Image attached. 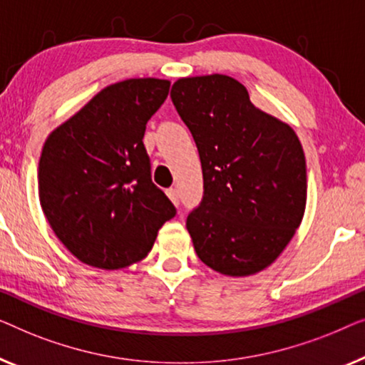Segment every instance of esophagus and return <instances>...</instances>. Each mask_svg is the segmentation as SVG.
Returning a JSON list of instances; mask_svg holds the SVG:
<instances>
[{"label":"esophagus","instance_id":"obj_1","mask_svg":"<svg viewBox=\"0 0 365 365\" xmlns=\"http://www.w3.org/2000/svg\"><path fill=\"white\" fill-rule=\"evenodd\" d=\"M167 197L170 198L172 203L178 205V190L177 188H168L167 190Z\"/></svg>","mask_w":365,"mask_h":365}]
</instances>
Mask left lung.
Instances as JSON below:
<instances>
[{"label":"left lung","instance_id":"1","mask_svg":"<svg viewBox=\"0 0 365 365\" xmlns=\"http://www.w3.org/2000/svg\"><path fill=\"white\" fill-rule=\"evenodd\" d=\"M170 97L202 162L203 200L187 218L198 258L233 278L259 273L278 259L304 217L299 138L230 76L182 78Z\"/></svg>","mask_w":365,"mask_h":365}]
</instances>
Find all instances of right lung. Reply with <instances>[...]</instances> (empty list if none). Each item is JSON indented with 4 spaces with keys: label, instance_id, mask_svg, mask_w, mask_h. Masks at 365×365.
I'll list each match as a JSON object with an SVG mask.
<instances>
[{
    "label": "right lung",
    "instance_id": "obj_1",
    "mask_svg": "<svg viewBox=\"0 0 365 365\" xmlns=\"http://www.w3.org/2000/svg\"><path fill=\"white\" fill-rule=\"evenodd\" d=\"M170 81L115 82L46 138L39 202L61 243L84 264L127 268L148 255L175 207L150 177L143 133Z\"/></svg>",
    "mask_w": 365,
    "mask_h": 365
}]
</instances>
